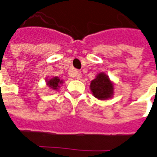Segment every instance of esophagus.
<instances>
[{
  "label": "esophagus",
  "mask_w": 157,
  "mask_h": 157,
  "mask_svg": "<svg viewBox=\"0 0 157 157\" xmlns=\"http://www.w3.org/2000/svg\"><path fill=\"white\" fill-rule=\"evenodd\" d=\"M72 75H74V76H75L76 79H81L82 77V73L80 71H74Z\"/></svg>",
  "instance_id": "obj_1"
}]
</instances>
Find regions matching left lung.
<instances>
[{
	"label": "left lung",
	"instance_id": "obj_1",
	"mask_svg": "<svg viewBox=\"0 0 157 157\" xmlns=\"http://www.w3.org/2000/svg\"><path fill=\"white\" fill-rule=\"evenodd\" d=\"M90 88L94 97L100 100L108 99L113 95V85L110 82L107 75L104 73H101L93 80L90 84Z\"/></svg>",
	"mask_w": 157,
	"mask_h": 157
}]
</instances>
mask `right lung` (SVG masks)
<instances>
[{
    "instance_id": "1",
    "label": "right lung",
    "mask_w": 157,
    "mask_h": 157,
    "mask_svg": "<svg viewBox=\"0 0 157 157\" xmlns=\"http://www.w3.org/2000/svg\"><path fill=\"white\" fill-rule=\"evenodd\" d=\"M48 85L49 87H52V89H57V87H59V84L62 83V81H60V79H58L57 77H55V78H52L51 80L48 81Z\"/></svg>"
}]
</instances>
